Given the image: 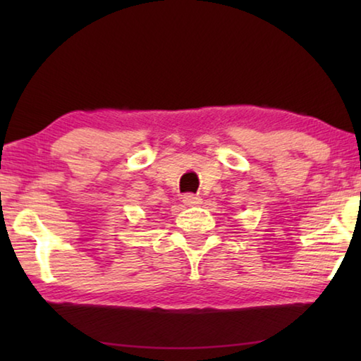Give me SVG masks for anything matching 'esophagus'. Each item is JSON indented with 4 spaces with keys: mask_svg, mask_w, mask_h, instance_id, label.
I'll return each mask as SVG.
<instances>
[{
    "mask_svg": "<svg viewBox=\"0 0 361 361\" xmlns=\"http://www.w3.org/2000/svg\"><path fill=\"white\" fill-rule=\"evenodd\" d=\"M200 200H202V199L197 197V195H194V194L183 195V202H185V205H199Z\"/></svg>",
    "mask_w": 361,
    "mask_h": 361,
    "instance_id": "34e87169",
    "label": "esophagus"
}]
</instances>
